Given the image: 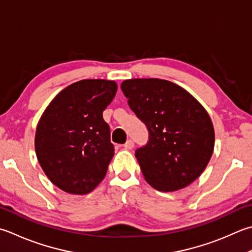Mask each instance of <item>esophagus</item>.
Returning <instances> with one entry per match:
<instances>
[{
    "label": "esophagus",
    "mask_w": 252,
    "mask_h": 252,
    "mask_svg": "<svg viewBox=\"0 0 252 252\" xmlns=\"http://www.w3.org/2000/svg\"><path fill=\"white\" fill-rule=\"evenodd\" d=\"M123 147H125L126 150H132L133 147H134V142H133L132 140L126 141V143L125 145H123Z\"/></svg>",
    "instance_id": "34e87169"
}]
</instances>
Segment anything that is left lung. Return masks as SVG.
Instances as JSON below:
<instances>
[{
	"instance_id": "left-lung-1",
	"label": "left lung",
	"mask_w": 252,
	"mask_h": 252,
	"mask_svg": "<svg viewBox=\"0 0 252 252\" xmlns=\"http://www.w3.org/2000/svg\"><path fill=\"white\" fill-rule=\"evenodd\" d=\"M121 90L150 132L147 145L135 152L147 184L161 192L191 185L214 151V126L205 108L184 87L160 78L126 80Z\"/></svg>"
}]
</instances>
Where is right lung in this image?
<instances>
[{"label": "right lung", "mask_w": 252, "mask_h": 252, "mask_svg": "<svg viewBox=\"0 0 252 252\" xmlns=\"http://www.w3.org/2000/svg\"><path fill=\"white\" fill-rule=\"evenodd\" d=\"M115 81L82 80L53 98L39 119L34 151L44 174L66 193L92 192L115 155L102 111L116 96Z\"/></svg>", "instance_id": "add662e5"}]
</instances>
